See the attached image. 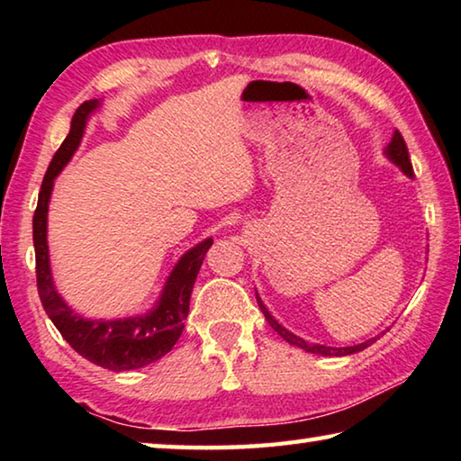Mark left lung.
Returning <instances> with one entry per match:
<instances>
[{
    "label": "left lung",
    "instance_id": "left-lung-1",
    "mask_svg": "<svg viewBox=\"0 0 461 461\" xmlns=\"http://www.w3.org/2000/svg\"><path fill=\"white\" fill-rule=\"evenodd\" d=\"M386 154H388V158L394 162V165H399L402 168V173H407L409 176H412V165H411L409 148H407V144H404V138H402V134H401L399 130L394 131L393 142H390L388 148H386ZM256 301H258V305L262 309L264 317H267V321L270 323L272 330H275L280 335V338L286 339L288 343H291V346L303 348V349H305V352H311V354H319V356H349V354L362 352V349L372 346V343L380 338V335H378V338H372V339L364 341V343H357V346H348V348H330V346H319V343H307L305 339L296 338V335H293L291 331H286L283 325L276 323V319L268 313V309L264 307V303H262V299H260L258 294H256Z\"/></svg>",
    "mask_w": 461,
    "mask_h": 461
}]
</instances>
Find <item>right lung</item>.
<instances>
[{"label":"right lung","mask_w":461,"mask_h":461,"mask_svg":"<svg viewBox=\"0 0 461 461\" xmlns=\"http://www.w3.org/2000/svg\"><path fill=\"white\" fill-rule=\"evenodd\" d=\"M99 105L97 99L85 101L71 120V131L65 142L54 152L49 170L38 193V205L32 220L34 252H36V285L41 294L42 307L50 317L54 327L60 331L77 354L85 360L101 366L105 370L123 372L136 370L160 360L173 349L185 330V319L189 315V301L193 293L194 278L205 258L213 240L201 241L186 252L170 276L162 291L160 303L148 315L134 319H118V321H89L77 315L75 311L60 299L57 288L52 285L50 264H49V244H46V215H49V201L52 193V183L62 167L71 160L73 152L79 146L87 115Z\"/></svg>","instance_id":"1"}]
</instances>
